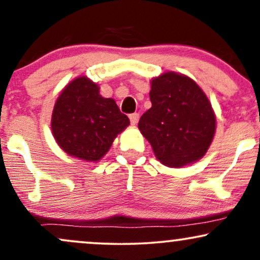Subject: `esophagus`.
<instances>
[{
	"label": "esophagus",
	"mask_w": 260,
	"mask_h": 260,
	"mask_svg": "<svg viewBox=\"0 0 260 260\" xmlns=\"http://www.w3.org/2000/svg\"><path fill=\"white\" fill-rule=\"evenodd\" d=\"M129 120H131V123L133 124H137L138 123V120H139V113H131L129 115Z\"/></svg>",
	"instance_id": "obj_1"
}]
</instances>
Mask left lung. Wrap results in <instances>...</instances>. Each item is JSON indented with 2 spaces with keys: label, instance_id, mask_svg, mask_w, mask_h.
Wrapping results in <instances>:
<instances>
[{
  "label": "left lung",
  "instance_id": "8db88e82",
  "mask_svg": "<svg viewBox=\"0 0 260 260\" xmlns=\"http://www.w3.org/2000/svg\"><path fill=\"white\" fill-rule=\"evenodd\" d=\"M151 107L138 128L156 159L182 168L204 156L215 134V115L207 95L189 77L162 73L151 80Z\"/></svg>",
  "mask_w": 260,
  "mask_h": 260
}]
</instances>
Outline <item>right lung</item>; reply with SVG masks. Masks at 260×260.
<instances>
[{
  "instance_id": "obj_1",
  "label": "right lung",
  "mask_w": 260,
  "mask_h": 260,
  "mask_svg": "<svg viewBox=\"0 0 260 260\" xmlns=\"http://www.w3.org/2000/svg\"><path fill=\"white\" fill-rule=\"evenodd\" d=\"M129 124L115 100L103 98L86 77L68 83L53 106L51 128L62 150L85 161H99Z\"/></svg>"
}]
</instances>
